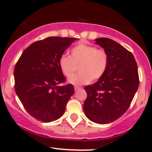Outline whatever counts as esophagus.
I'll return each mask as SVG.
<instances>
[{
  "label": "esophagus",
  "mask_w": 152,
  "mask_h": 152,
  "mask_svg": "<svg viewBox=\"0 0 152 152\" xmlns=\"http://www.w3.org/2000/svg\"><path fill=\"white\" fill-rule=\"evenodd\" d=\"M80 89H81V87H78V86H75L74 87V90L76 91H78V90H80Z\"/></svg>",
  "instance_id": "1"
}]
</instances>
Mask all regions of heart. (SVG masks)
Here are the masks:
<instances>
[{
	"mask_svg": "<svg viewBox=\"0 0 152 152\" xmlns=\"http://www.w3.org/2000/svg\"><path fill=\"white\" fill-rule=\"evenodd\" d=\"M61 71L66 77L70 76L79 66L80 72L69 78L71 84L80 86L100 79L106 73L109 56L105 50L86 43H79L71 50V57L62 55L58 61Z\"/></svg>",
	"mask_w": 152,
	"mask_h": 152,
	"instance_id": "obj_1",
	"label": "heart"
}]
</instances>
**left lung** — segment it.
Segmentation results:
<instances>
[{"instance_id": "1", "label": "left lung", "mask_w": 152, "mask_h": 152, "mask_svg": "<svg viewBox=\"0 0 152 152\" xmlns=\"http://www.w3.org/2000/svg\"><path fill=\"white\" fill-rule=\"evenodd\" d=\"M96 43L107 53L109 64L96 83L85 86L83 111L91 121L106 124L129 109L139 87V74L133 54L119 43L108 38H96Z\"/></svg>"}]
</instances>
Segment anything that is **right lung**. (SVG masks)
Here are the masks:
<instances>
[{
    "mask_svg": "<svg viewBox=\"0 0 152 152\" xmlns=\"http://www.w3.org/2000/svg\"><path fill=\"white\" fill-rule=\"evenodd\" d=\"M76 38L48 37L33 43L23 52L14 69L15 91L23 106L36 119L48 123L64 114L74 94L66 81L58 61Z\"/></svg>",
    "mask_w": 152,
    "mask_h": 152,
    "instance_id": "1",
    "label": "right lung"
}]
</instances>
